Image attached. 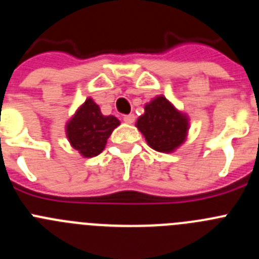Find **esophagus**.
Instances as JSON below:
<instances>
[{
    "mask_svg": "<svg viewBox=\"0 0 259 259\" xmlns=\"http://www.w3.org/2000/svg\"><path fill=\"white\" fill-rule=\"evenodd\" d=\"M123 120H124L125 123H128V124H131V123L135 122V115L134 114H128V115H124L123 116Z\"/></svg>",
    "mask_w": 259,
    "mask_h": 259,
    "instance_id": "1",
    "label": "esophagus"
}]
</instances>
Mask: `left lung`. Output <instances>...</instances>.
Wrapping results in <instances>:
<instances>
[{"mask_svg":"<svg viewBox=\"0 0 259 259\" xmlns=\"http://www.w3.org/2000/svg\"><path fill=\"white\" fill-rule=\"evenodd\" d=\"M136 125L153 149L164 153L178 148L188 131L187 118L162 96L146 105Z\"/></svg>","mask_w":259,"mask_h":259,"instance_id":"left-lung-1","label":"left lung"}]
</instances>
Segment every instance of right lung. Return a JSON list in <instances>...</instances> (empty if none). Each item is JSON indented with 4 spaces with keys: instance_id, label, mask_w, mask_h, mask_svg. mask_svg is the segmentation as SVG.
Returning a JSON list of instances; mask_svg holds the SVG:
<instances>
[{
    "instance_id": "add662e5",
    "label": "right lung",
    "mask_w": 259,
    "mask_h": 259,
    "mask_svg": "<svg viewBox=\"0 0 259 259\" xmlns=\"http://www.w3.org/2000/svg\"><path fill=\"white\" fill-rule=\"evenodd\" d=\"M119 120L113 115H102L101 110L88 98L67 124V137L72 148L87 158L96 157L104 150L107 139Z\"/></svg>"
}]
</instances>
